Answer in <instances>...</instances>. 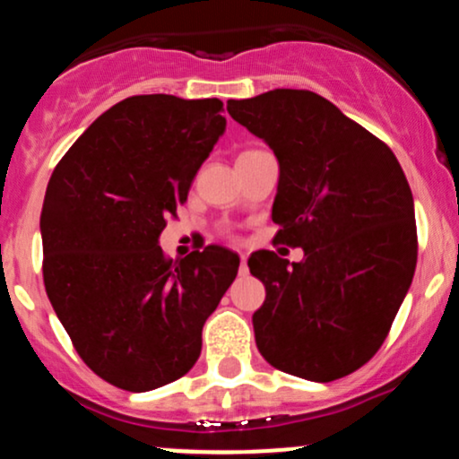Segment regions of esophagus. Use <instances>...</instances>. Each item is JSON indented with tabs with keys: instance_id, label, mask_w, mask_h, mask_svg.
Returning <instances> with one entry per match:
<instances>
[{
	"instance_id": "obj_1",
	"label": "esophagus",
	"mask_w": 459,
	"mask_h": 459,
	"mask_svg": "<svg viewBox=\"0 0 459 459\" xmlns=\"http://www.w3.org/2000/svg\"><path fill=\"white\" fill-rule=\"evenodd\" d=\"M239 273L241 276L247 273V255H239Z\"/></svg>"
}]
</instances>
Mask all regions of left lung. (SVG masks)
<instances>
[{
	"mask_svg": "<svg viewBox=\"0 0 459 459\" xmlns=\"http://www.w3.org/2000/svg\"><path fill=\"white\" fill-rule=\"evenodd\" d=\"M226 109L276 155V239L304 250L291 265L270 250L247 259L265 284L252 315L256 347L304 380L350 376L380 350L412 282L408 178L382 140L310 91L276 88Z\"/></svg>",
	"mask_w": 459,
	"mask_h": 459,
	"instance_id": "obj_1",
	"label": "left lung"
}]
</instances>
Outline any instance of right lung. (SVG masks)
Segmentation results:
<instances>
[{
  "mask_svg": "<svg viewBox=\"0 0 459 459\" xmlns=\"http://www.w3.org/2000/svg\"><path fill=\"white\" fill-rule=\"evenodd\" d=\"M222 112L220 99H125L79 135L47 186V296L82 360L123 391L186 376L237 276L239 256L226 247L172 261L157 246L224 134Z\"/></svg>",
  "mask_w": 459,
  "mask_h": 459,
  "instance_id": "1",
  "label": "right lung"
}]
</instances>
